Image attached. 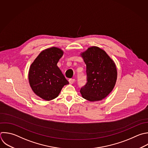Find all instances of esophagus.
Listing matches in <instances>:
<instances>
[{
	"label": "esophagus",
	"mask_w": 148,
	"mask_h": 148,
	"mask_svg": "<svg viewBox=\"0 0 148 148\" xmlns=\"http://www.w3.org/2000/svg\"><path fill=\"white\" fill-rule=\"evenodd\" d=\"M75 80L74 79H70L69 80V82L70 84H73V83L75 82Z\"/></svg>",
	"instance_id": "obj_1"
}]
</instances>
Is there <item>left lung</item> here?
Masks as SVG:
<instances>
[{"mask_svg":"<svg viewBox=\"0 0 148 148\" xmlns=\"http://www.w3.org/2000/svg\"><path fill=\"white\" fill-rule=\"evenodd\" d=\"M86 65L87 83L80 91L84 99L101 101L113 89L117 79V69L113 61L100 48L89 47L81 54Z\"/></svg>","mask_w":148,"mask_h":148,"instance_id":"left-lung-1","label":"left lung"}]
</instances>
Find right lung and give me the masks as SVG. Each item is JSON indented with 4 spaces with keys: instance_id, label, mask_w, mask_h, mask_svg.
<instances>
[{
    "instance_id": "obj_1",
    "label": "right lung",
    "mask_w": 148,
    "mask_h": 148,
    "mask_svg": "<svg viewBox=\"0 0 148 148\" xmlns=\"http://www.w3.org/2000/svg\"><path fill=\"white\" fill-rule=\"evenodd\" d=\"M63 51L53 47L42 51L31 64L29 71V82L36 95L50 101L57 98L62 87L68 84L57 66L63 56Z\"/></svg>"
}]
</instances>
